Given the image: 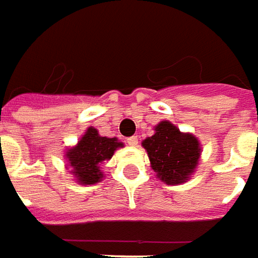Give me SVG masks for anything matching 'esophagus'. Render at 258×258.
I'll return each instance as SVG.
<instances>
[{"instance_id":"34e87169","label":"esophagus","mask_w":258,"mask_h":258,"mask_svg":"<svg viewBox=\"0 0 258 258\" xmlns=\"http://www.w3.org/2000/svg\"><path fill=\"white\" fill-rule=\"evenodd\" d=\"M127 144L129 146H132V147H138V144H139V139L138 136H132V138H127Z\"/></svg>"}]
</instances>
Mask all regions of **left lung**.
I'll use <instances>...</instances> for the list:
<instances>
[{"mask_svg":"<svg viewBox=\"0 0 258 258\" xmlns=\"http://www.w3.org/2000/svg\"><path fill=\"white\" fill-rule=\"evenodd\" d=\"M142 146L147 151L150 167L157 178L167 184L187 182L196 172L202 146L191 133L179 131L169 120H161L154 126V135L146 138Z\"/></svg>","mask_w":258,"mask_h":258,"instance_id":"obj_1","label":"left lung"}]
</instances>
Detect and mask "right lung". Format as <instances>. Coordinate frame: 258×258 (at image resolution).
I'll list each match as a JSON object with an SVG mask.
<instances>
[{
	"label": "right lung",
	"mask_w": 258,
	"mask_h": 258,
	"mask_svg": "<svg viewBox=\"0 0 258 258\" xmlns=\"http://www.w3.org/2000/svg\"><path fill=\"white\" fill-rule=\"evenodd\" d=\"M122 147L123 143L118 138L101 136L96 127L90 126L78 143L65 151V167L71 168L69 173L79 184L98 183L104 178L101 164L111 160L115 151Z\"/></svg>",
	"instance_id": "right-lung-1"
}]
</instances>
